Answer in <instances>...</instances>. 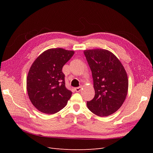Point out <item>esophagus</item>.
Segmentation results:
<instances>
[{
  "mask_svg": "<svg viewBox=\"0 0 153 153\" xmlns=\"http://www.w3.org/2000/svg\"><path fill=\"white\" fill-rule=\"evenodd\" d=\"M82 87H75V91L76 92H80L82 90Z\"/></svg>",
  "mask_w": 153,
  "mask_h": 153,
  "instance_id": "esophagus-1",
  "label": "esophagus"
}]
</instances>
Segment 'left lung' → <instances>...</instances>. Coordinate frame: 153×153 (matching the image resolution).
I'll list each match as a JSON object with an SVG mask.
<instances>
[{"instance_id":"left-lung-1","label":"left lung","mask_w":153,"mask_h":153,"mask_svg":"<svg viewBox=\"0 0 153 153\" xmlns=\"http://www.w3.org/2000/svg\"><path fill=\"white\" fill-rule=\"evenodd\" d=\"M91 68L95 95L87 101V107L100 117L108 116L119 109L128 89L127 73L115 55L105 49L84 50Z\"/></svg>"}]
</instances>
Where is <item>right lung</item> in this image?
Here are the masks:
<instances>
[{
	"label": "right lung",
	"mask_w": 153,
	"mask_h": 153,
	"mask_svg": "<svg viewBox=\"0 0 153 153\" xmlns=\"http://www.w3.org/2000/svg\"><path fill=\"white\" fill-rule=\"evenodd\" d=\"M74 53L61 48L48 49L32 64L27 78V90L31 103L40 112L57 113L70 99L72 92L66 89L62 69Z\"/></svg>",
	"instance_id": "right-lung-1"
}]
</instances>
